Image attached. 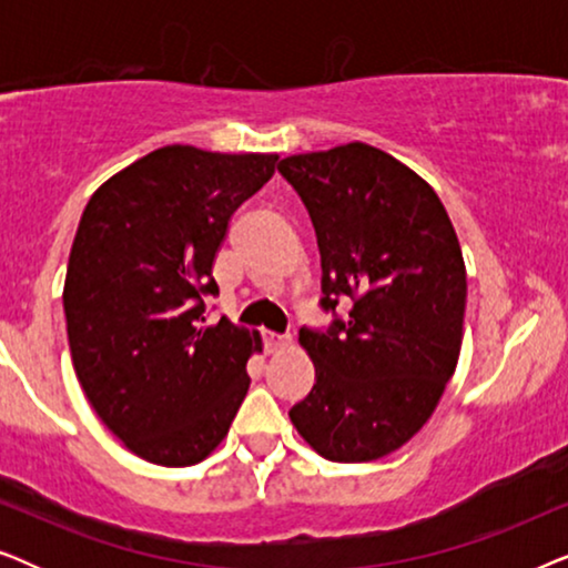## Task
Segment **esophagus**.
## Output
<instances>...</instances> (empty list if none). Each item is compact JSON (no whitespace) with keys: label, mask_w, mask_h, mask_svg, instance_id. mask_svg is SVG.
Listing matches in <instances>:
<instances>
[{"label":"esophagus","mask_w":568,"mask_h":568,"mask_svg":"<svg viewBox=\"0 0 568 568\" xmlns=\"http://www.w3.org/2000/svg\"><path fill=\"white\" fill-rule=\"evenodd\" d=\"M292 344V336H278V333H266V348L271 354L274 352H282Z\"/></svg>","instance_id":"34e87169"}]
</instances>
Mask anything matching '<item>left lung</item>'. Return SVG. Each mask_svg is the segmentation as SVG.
Instances as JSON below:
<instances>
[{
    "label": "left lung",
    "mask_w": 568,
    "mask_h": 568,
    "mask_svg": "<svg viewBox=\"0 0 568 568\" xmlns=\"http://www.w3.org/2000/svg\"><path fill=\"white\" fill-rule=\"evenodd\" d=\"M278 173L300 193L321 247L328 331H300L315 385L290 418L333 463L406 445L437 408L463 344L468 282L447 209L429 183L377 146L292 154ZM341 296L353 300L346 322Z\"/></svg>",
    "instance_id": "1"
}]
</instances>
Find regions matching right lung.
<instances>
[{"label":"right lung","mask_w":568,"mask_h":568,"mask_svg":"<svg viewBox=\"0 0 568 568\" xmlns=\"http://www.w3.org/2000/svg\"><path fill=\"white\" fill-rule=\"evenodd\" d=\"M276 160L170 144L84 206L64 282L69 348L100 422L142 460H204L251 387L261 336L227 317L204 325V297L220 294L212 266L230 216Z\"/></svg>","instance_id":"1"}]
</instances>
